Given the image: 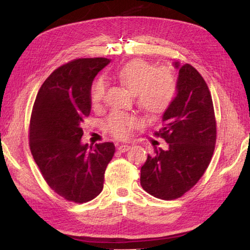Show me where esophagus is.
Masks as SVG:
<instances>
[{"label": "esophagus", "instance_id": "1", "mask_svg": "<svg viewBox=\"0 0 250 250\" xmlns=\"http://www.w3.org/2000/svg\"><path fill=\"white\" fill-rule=\"evenodd\" d=\"M118 150L120 151V152H125V151H128L130 148H131V146L130 145H128V144H121V145H118Z\"/></svg>", "mask_w": 250, "mask_h": 250}]
</instances>
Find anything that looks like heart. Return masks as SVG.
Masks as SVG:
<instances>
[{
	"label": "heart",
	"mask_w": 250,
	"mask_h": 250,
	"mask_svg": "<svg viewBox=\"0 0 250 250\" xmlns=\"http://www.w3.org/2000/svg\"><path fill=\"white\" fill-rule=\"evenodd\" d=\"M116 77L122 86L135 94L140 107L149 115H157L166 110L175 97L176 82L167 67L153 66L144 60L132 61L116 72ZM106 91L103 78L93 82L90 89V101L93 107L102 104ZM139 125L135 116L113 111L105 120V128L116 137L129 136L131 131Z\"/></svg>",
	"instance_id": "heart-1"
}]
</instances>
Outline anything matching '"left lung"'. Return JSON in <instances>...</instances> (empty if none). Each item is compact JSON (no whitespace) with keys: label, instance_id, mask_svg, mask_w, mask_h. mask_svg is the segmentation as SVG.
Listing matches in <instances>:
<instances>
[{"label":"left lung","instance_id":"left-lung-1","mask_svg":"<svg viewBox=\"0 0 250 250\" xmlns=\"http://www.w3.org/2000/svg\"><path fill=\"white\" fill-rule=\"evenodd\" d=\"M178 68L176 97L162 116L155 135L168 148L155 149L141 168V185L161 200L183 196L203 176L216 144V118L209 89L195 68L186 63Z\"/></svg>","mask_w":250,"mask_h":250}]
</instances>
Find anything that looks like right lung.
Here are the masks:
<instances>
[{
	"mask_svg": "<svg viewBox=\"0 0 250 250\" xmlns=\"http://www.w3.org/2000/svg\"><path fill=\"white\" fill-rule=\"evenodd\" d=\"M106 58H81L56 68L39 90L32 109L29 145L46 183L68 202L86 203L103 190L113 143L82 144V122L90 115V89Z\"/></svg>",
	"mask_w": 250,
	"mask_h": 250,
	"instance_id": "add662e5",
	"label": "right lung"
}]
</instances>
